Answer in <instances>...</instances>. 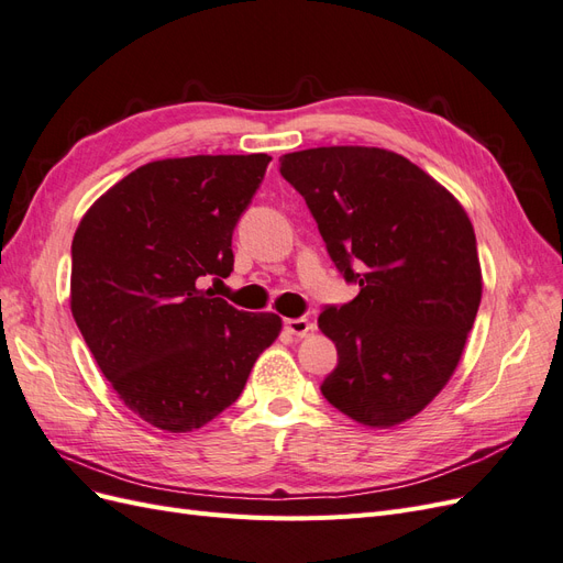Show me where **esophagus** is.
Masks as SVG:
<instances>
[{"mask_svg": "<svg viewBox=\"0 0 563 563\" xmlns=\"http://www.w3.org/2000/svg\"><path fill=\"white\" fill-rule=\"evenodd\" d=\"M284 331L291 333V335H308L312 331V323L305 319V317H298V319H284Z\"/></svg>", "mask_w": 563, "mask_h": 563, "instance_id": "esophagus-1", "label": "esophagus"}]
</instances>
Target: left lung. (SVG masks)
I'll return each instance as SVG.
<instances>
[{
  "label": "left lung",
  "instance_id": "left-lung-1",
  "mask_svg": "<svg viewBox=\"0 0 563 563\" xmlns=\"http://www.w3.org/2000/svg\"><path fill=\"white\" fill-rule=\"evenodd\" d=\"M279 172L308 203L340 275L360 284L354 300L319 314L338 350L321 395L368 428L413 418L453 376L482 302L465 209L380 147L291 152Z\"/></svg>",
  "mask_w": 563,
  "mask_h": 563
}]
</instances>
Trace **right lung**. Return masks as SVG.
I'll return each mask as SVG.
<instances>
[{
    "mask_svg": "<svg viewBox=\"0 0 563 563\" xmlns=\"http://www.w3.org/2000/svg\"><path fill=\"white\" fill-rule=\"evenodd\" d=\"M267 155L150 162L81 218L70 308L96 364L135 416L192 432L240 399L282 319L213 298L232 232L258 190Z\"/></svg>",
    "mask_w": 563,
    "mask_h": 563,
    "instance_id": "right-lung-1",
    "label": "right lung"
}]
</instances>
